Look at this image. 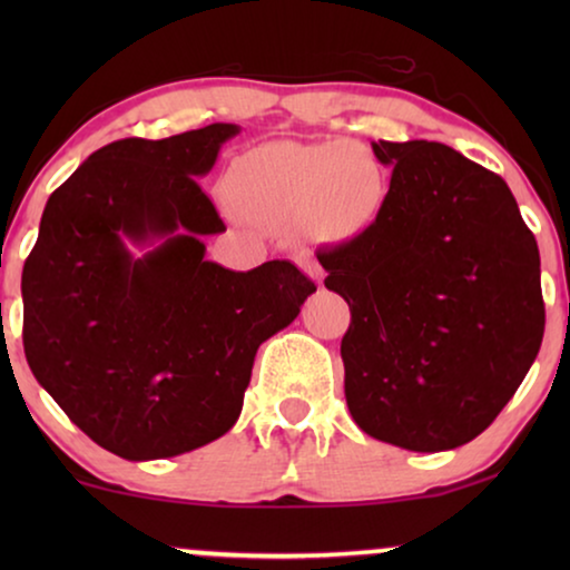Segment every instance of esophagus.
<instances>
[{"instance_id": "esophagus-1", "label": "esophagus", "mask_w": 570, "mask_h": 570, "mask_svg": "<svg viewBox=\"0 0 570 570\" xmlns=\"http://www.w3.org/2000/svg\"><path fill=\"white\" fill-rule=\"evenodd\" d=\"M303 267H306V272L311 277L316 279V283H322V277H324V272H322V267H318L316 262H303Z\"/></svg>"}]
</instances>
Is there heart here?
I'll use <instances>...</instances> for the list:
<instances>
[{"label":"heart","mask_w":570,"mask_h":570,"mask_svg":"<svg viewBox=\"0 0 570 570\" xmlns=\"http://www.w3.org/2000/svg\"><path fill=\"white\" fill-rule=\"evenodd\" d=\"M230 191L256 220L350 240L376 223L389 174L371 147L345 139L269 142L233 163Z\"/></svg>","instance_id":"obj_1"}]
</instances>
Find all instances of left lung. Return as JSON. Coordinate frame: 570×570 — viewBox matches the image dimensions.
<instances>
[{"mask_svg": "<svg viewBox=\"0 0 570 570\" xmlns=\"http://www.w3.org/2000/svg\"><path fill=\"white\" fill-rule=\"evenodd\" d=\"M373 153L392 168L384 209L318 256L353 314L345 400L373 439L449 451L493 423L540 353V248L503 178L449 145Z\"/></svg>", "mask_w": 570, "mask_h": 570, "instance_id": "1", "label": "left lung"}]
</instances>
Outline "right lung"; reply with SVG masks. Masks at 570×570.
I'll use <instances>...</instances> for the list:
<instances>
[{"mask_svg": "<svg viewBox=\"0 0 570 570\" xmlns=\"http://www.w3.org/2000/svg\"><path fill=\"white\" fill-rule=\"evenodd\" d=\"M236 124L100 147L46 202L22 267V347L38 384L98 446L178 456L236 425L256 350L316 285L285 259H205L225 230L199 176ZM138 248V254L130 252Z\"/></svg>", "mask_w": 570, "mask_h": 570, "instance_id": "add662e5", "label": "right lung"}]
</instances>
